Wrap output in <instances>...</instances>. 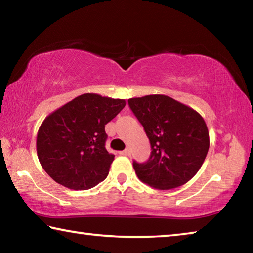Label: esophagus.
Returning <instances> with one entry per match:
<instances>
[{
    "label": "esophagus",
    "mask_w": 253,
    "mask_h": 253,
    "mask_svg": "<svg viewBox=\"0 0 253 253\" xmlns=\"http://www.w3.org/2000/svg\"><path fill=\"white\" fill-rule=\"evenodd\" d=\"M119 154H121V155H124V156H129L130 155V149L129 148H126L125 151L119 152Z\"/></svg>",
    "instance_id": "1"
}]
</instances>
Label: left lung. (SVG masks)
Returning a JSON list of instances; mask_svg holds the SVG:
<instances>
[{"label":"left lung","mask_w":253,"mask_h":253,"mask_svg":"<svg viewBox=\"0 0 253 253\" xmlns=\"http://www.w3.org/2000/svg\"><path fill=\"white\" fill-rule=\"evenodd\" d=\"M128 104L152 147L146 163H132L137 176L157 190H170L187 183L199 172L210 147L203 117L165 95L130 98Z\"/></svg>","instance_id":"obj_1"}]
</instances>
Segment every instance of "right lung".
<instances>
[{"label": "right lung", "instance_id": "right-lung-1", "mask_svg": "<svg viewBox=\"0 0 253 253\" xmlns=\"http://www.w3.org/2000/svg\"><path fill=\"white\" fill-rule=\"evenodd\" d=\"M125 105V99L84 93L48 115L37 135L38 158L46 174L76 191L104 181L115 157L105 147V125Z\"/></svg>", "mask_w": 253, "mask_h": 253}]
</instances>
